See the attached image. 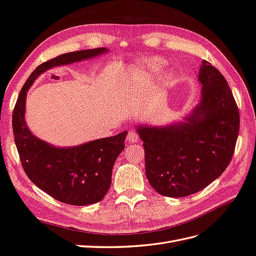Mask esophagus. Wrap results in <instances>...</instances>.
I'll use <instances>...</instances> for the list:
<instances>
[{
  "label": "esophagus",
  "instance_id": "34e87169",
  "mask_svg": "<svg viewBox=\"0 0 256 256\" xmlns=\"http://www.w3.org/2000/svg\"><path fill=\"white\" fill-rule=\"evenodd\" d=\"M126 142L130 144H135L140 142V135H138L134 130H130L126 136Z\"/></svg>",
  "mask_w": 256,
  "mask_h": 256
}]
</instances>
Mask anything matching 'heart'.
<instances>
[{"mask_svg": "<svg viewBox=\"0 0 256 256\" xmlns=\"http://www.w3.org/2000/svg\"><path fill=\"white\" fill-rule=\"evenodd\" d=\"M156 64H160V63H156Z\"/></svg>", "mask_w": 256, "mask_h": 256, "instance_id": "heart-1", "label": "heart"}]
</instances>
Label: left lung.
Listing matches in <instances>:
<instances>
[{
	"label": "left lung",
	"instance_id": "obj_1",
	"mask_svg": "<svg viewBox=\"0 0 256 256\" xmlns=\"http://www.w3.org/2000/svg\"><path fill=\"white\" fill-rule=\"evenodd\" d=\"M202 100L184 122L138 126L146 174L156 191L186 197L209 186L228 166L239 134V110L224 76L204 60Z\"/></svg>",
	"mask_w": 256,
	"mask_h": 256
}]
</instances>
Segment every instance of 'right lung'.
<instances>
[{
    "instance_id": "1",
    "label": "right lung",
    "mask_w": 256,
    "mask_h": 256,
    "mask_svg": "<svg viewBox=\"0 0 256 256\" xmlns=\"http://www.w3.org/2000/svg\"><path fill=\"white\" fill-rule=\"evenodd\" d=\"M107 51V48L80 50L42 63L28 78L14 108V144L26 176L44 192L68 205H91L104 198L110 188L114 164L124 149L128 132L75 147H54L40 140L28 130L24 118L26 93L44 72L60 65L92 59Z\"/></svg>"
}]
</instances>
